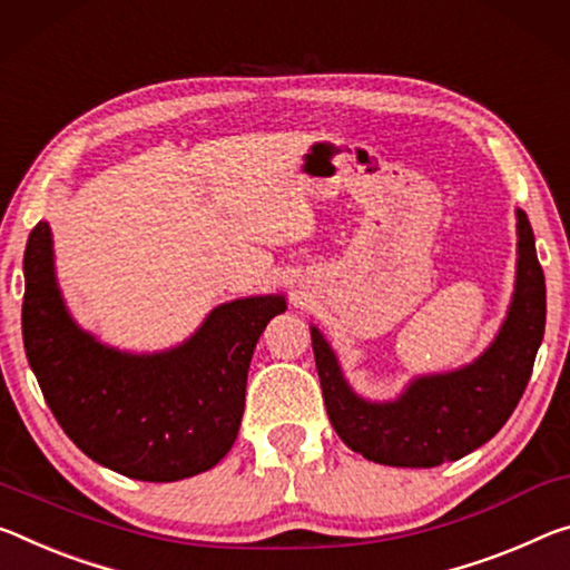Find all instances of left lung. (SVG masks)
Returning a JSON list of instances; mask_svg holds the SVG:
<instances>
[{"mask_svg":"<svg viewBox=\"0 0 570 570\" xmlns=\"http://www.w3.org/2000/svg\"><path fill=\"white\" fill-rule=\"evenodd\" d=\"M546 332V276L528 215L518 210V276L500 332L472 365L421 375L395 401L360 399L327 340L312 327L324 405L337 436L370 462L439 466L487 444L510 419L530 381Z\"/></svg>","mask_w":570,"mask_h":570,"instance_id":"1","label":"left lung"}]
</instances>
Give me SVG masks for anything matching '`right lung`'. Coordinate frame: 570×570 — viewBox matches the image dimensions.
Returning <instances> with one entry per match:
<instances>
[{
	"label": "right lung",
	"instance_id": "add662e5",
	"mask_svg": "<svg viewBox=\"0 0 570 570\" xmlns=\"http://www.w3.org/2000/svg\"><path fill=\"white\" fill-rule=\"evenodd\" d=\"M22 340L30 367L68 439L94 462L141 482H177L228 454L246 405L248 365L282 294L215 306L183 345L131 355L106 347L66 309L50 225L24 248Z\"/></svg>",
	"mask_w": 570,
	"mask_h": 570
}]
</instances>
